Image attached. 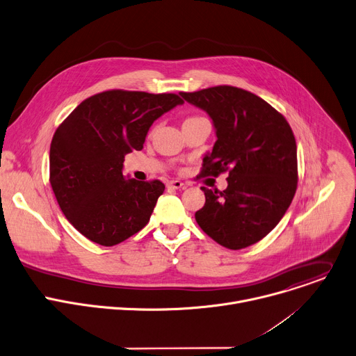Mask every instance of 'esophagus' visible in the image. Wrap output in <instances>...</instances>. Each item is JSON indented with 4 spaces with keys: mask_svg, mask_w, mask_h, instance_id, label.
Wrapping results in <instances>:
<instances>
[{
    "mask_svg": "<svg viewBox=\"0 0 356 356\" xmlns=\"http://www.w3.org/2000/svg\"><path fill=\"white\" fill-rule=\"evenodd\" d=\"M167 186H168L170 189H184L186 185H185L184 182L178 181V179H172V181H168V182H167Z\"/></svg>",
    "mask_w": 356,
    "mask_h": 356,
    "instance_id": "esophagus-1",
    "label": "esophagus"
}]
</instances>
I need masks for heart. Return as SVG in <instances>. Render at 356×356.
Masks as SVG:
<instances>
[{"instance_id": "obj_1", "label": "heart", "mask_w": 356, "mask_h": 356, "mask_svg": "<svg viewBox=\"0 0 356 356\" xmlns=\"http://www.w3.org/2000/svg\"><path fill=\"white\" fill-rule=\"evenodd\" d=\"M191 118H195V117H191ZM188 120H189V118H188Z\"/></svg>"}]
</instances>
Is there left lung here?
I'll return each mask as SVG.
<instances>
[{
	"mask_svg": "<svg viewBox=\"0 0 356 356\" xmlns=\"http://www.w3.org/2000/svg\"><path fill=\"white\" fill-rule=\"evenodd\" d=\"M181 96L204 108L216 129L200 175L229 174L225 191L201 188L207 201L196 223L223 248L252 246L282 220L296 195L294 133L280 111L241 88L220 85Z\"/></svg>",
	"mask_w": 356,
	"mask_h": 356,
	"instance_id": "1",
	"label": "left lung"
}]
</instances>
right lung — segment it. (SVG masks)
<instances>
[{"mask_svg": "<svg viewBox=\"0 0 356 356\" xmlns=\"http://www.w3.org/2000/svg\"><path fill=\"white\" fill-rule=\"evenodd\" d=\"M182 103L175 93L111 89L83 100L59 124L49 182L60 211L85 238L114 246L148 223L165 185L124 179V155L143 149L151 124Z\"/></svg>", "mask_w": 356, "mask_h": 356, "instance_id": "1", "label": "right lung"}]
</instances>
